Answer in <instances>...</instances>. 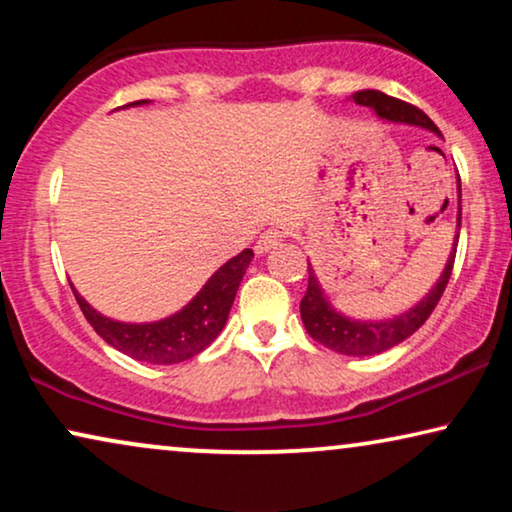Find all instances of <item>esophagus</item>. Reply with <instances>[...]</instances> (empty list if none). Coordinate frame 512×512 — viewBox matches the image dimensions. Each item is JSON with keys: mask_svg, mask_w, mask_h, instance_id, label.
Here are the masks:
<instances>
[{"mask_svg": "<svg viewBox=\"0 0 512 512\" xmlns=\"http://www.w3.org/2000/svg\"><path fill=\"white\" fill-rule=\"evenodd\" d=\"M279 244H282V233H279V230H265V233L256 240L254 251L258 256H263V254H268V251L277 249Z\"/></svg>", "mask_w": 512, "mask_h": 512, "instance_id": "obj_1", "label": "esophagus"}]
</instances>
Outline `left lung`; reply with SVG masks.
I'll return each instance as SVG.
<instances>
[{
  "label": "left lung",
  "mask_w": 512,
  "mask_h": 512,
  "mask_svg": "<svg viewBox=\"0 0 512 512\" xmlns=\"http://www.w3.org/2000/svg\"><path fill=\"white\" fill-rule=\"evenodd\" d=\"M352 100L361 107H368L375 111V116L384 123H396V125H408V128H422L433 135H440L436 123L431 121L424 111L412 107L408 102L396 100L380 93V90H359L352 95ZM457 195H459V207H457V230H454V240L450 256L436 284L431 286L429 293L422 300H417L410 310L401 314H394L389 319H354L342 314L338 307L331 303L328 293L321 286L317 272H314L312 263L307 261V293L300 300V317H303L305 331L312 335L314 340L321 345L333 349V352L345 354V356H375L387 352V349L401 345L403 340H408L426 319L431 317L433 307L438 305L440 296H443L447 282H450L454 254H457V242H459V228H461V181L457 177Z\"/></svg>",
  "instance_id": "1"
}]
</instances>
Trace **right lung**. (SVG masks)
<instances>
[{"mask_svg": "<svg viewBox=\"0 0 512 512\" xmlns=\"http://www.w3.org/2000/svg\"><path fill=\"white\" fill-rule=\"evenodd\" d=\"M144 104H151V100L125 104L123 109L144 107ZM251 258H254L251 249L240 251V254L223 263L181 310L170 314V317L158 321H142V324L111 319L107 314L97 312L74 289V284L72 291L81 312L86 314L90 326L95 328L104 342H109L111 347L128 354L135 361L172 366V363L193 359L195 354H200L202 349L219 338Z\"/></svg>", "mask_w": 512, "mask_h": 512, "instance_id": "obj_1", "label": "right lung"}]
</instances>
